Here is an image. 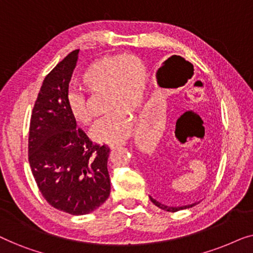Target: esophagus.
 Returning a JSON list of instances; mask_svg holds the SVG:
<instances>
[{
	"mask_svg": "<svg viewBox=\"0 0 253 253\" xmlns=\"http://www.w3.org/2000/svg\"><path fill=\"white\" fill-rule=\"evenodd\" d=\"M126 143H122V141H119V143H110L109 144V147L110 148H116V147H119V146H122V145H124Z\"/></svg>",
	"mask_w": 253,
	"mask_h": 253,
	"instance_id": "esophagus-1",
	"label": "esophagus"
}]
</instances>
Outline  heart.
<instances>
[{
	"instance_id": "b5f03b06",
	"label": "heart",
	"mask_w": 253,
	"mask_h": 253,
	"mask_svg": "<svg viewBox=\"0 0 253 253\" xmlns=\"http://www.w3.org/2000/svg\"><path fill=\"white\" fill-rule=\"evenodd\" d=\"M146 72L140 58L134 55L106 57L92 63L82 75L81 84L92 95L105 94V110L109 112L92 130V138L100 143H119L129 137L133 112L141 105ZM72 119L83 126L93 122L87 101L81 92H70L67 98Z\"/></svg>"
}]
</instances>
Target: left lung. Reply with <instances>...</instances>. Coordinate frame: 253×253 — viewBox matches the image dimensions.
<instances>
[{"mask_svg": "<svg viewBox=\"0 0 253 253\" xmlns=\"http://www.w3.org/2000/svg\"><path fill=\"white\" fill-rule=\"evenodd\" d=\"M150 199H151V202L153 203L155 206H158V207H159V209H161V210H164V211H168V212H177V211H179V210H185V209H189V207L195 206L196 204H197V203H195V204H191V205H185V206L172 207V206H167V205H164V204L159 203L158 200H155L154 198H152L151 196H150Z\"/></svg>", "mask_w": 253, "mask_h": 253, "instance_id": "1", "label": "left lung"}]
</instances>
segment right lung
<instances>
[{
	"mask_svg": "<svg viewBox=\"0 0 253 253\" xmlns=\"http://www.w3.org/2000/svg\"><path fill=\"white\" fill-rule=\"evenodd\" d=\"M74 50L43 79L31 116L29 162L38 188L54 209L84 215L109 197V147L93 144L68 108Z\"/></svg>",
	"mask_w": 253,
	"mask_h": 253,
	"instance_id": "1",
	"label": "right lung"
}]
</instances>
